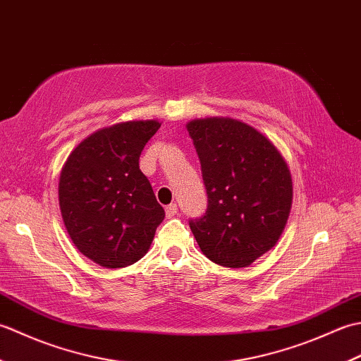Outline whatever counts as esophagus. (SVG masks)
Segmentation results:
<instances>
[{"mask_svg": "<svg viewBox=\"0 0 361 361\" xmlns=\"http://www.w3.org/2000/svg\"><path fill=\"white\" fill-rule=\"evenodd\" d=\"M176 212H178V208H176V203H171V204L166 206V217L171 219V217L175 216Z\"/></svg>", "mask_w": 361, "mask_h": 361, "instance_id": "esophagus-1", "label": "esophagus"}]
</instances>
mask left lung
I'll list each match as a JSON object with an SVG mask.
<instances>
[{
    "label": "left lung",
    "instance_id": "1",
    "mask_svg": "<svg viewBox=\"0 0 361 361\" xmlns=\"http://www.w3.org/2000/svg\"><path fill=\"white\" fill-rule=\"evenodd\" d=\"M208 194L204 216L189 221L212 262L248 267L286 228L293 185L286 159L256 128L231 118L188 122Z\"/></svg>",
    "mask_w": 361,
    "mask_h": 361
}]
</instances>
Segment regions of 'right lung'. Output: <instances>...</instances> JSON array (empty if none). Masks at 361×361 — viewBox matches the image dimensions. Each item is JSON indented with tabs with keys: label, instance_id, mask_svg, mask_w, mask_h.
Segmentation results:
<instances>
[{
	"label": "right lung",
	"instance_id": "right-lung-1",
	"mask_svg": "<svg viewBox=\"0 0 361 361\" xmlns=\"http://www.w3.org/2000/svg\"><path fill=\"white\" fill-rule=\"evenodd\" d=\"M158 121H128L97 130L75 147L60 172L59 204L83 256L105 268L135 264L149 251L164 209L141 169Z\"/></svg>",
	"mask_w": 361,
	"mask_h": 361
}]
</instances>
